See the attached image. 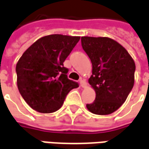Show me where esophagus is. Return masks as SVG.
<instances>
[{"instance_id": "34e87169", "label": "esophagus", "mask_w": 149, "mask_h": 149, "mask_svg": "<svg viewBox=\"0 0 149 149\" xmlns=\"http://www.w3.org/2000/svg\"><path fill=\"white\" fill-rule=\"evenodd\" d=\"M80 84H81V86L82 88H86L87 86V83L86 81V80H84V79L80 80Z\"/></svg>"}]
</instances>
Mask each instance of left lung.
<instances>
[{"label":"left lung","mask_w":149,"mask_h":149,"mask_svg":"<svg viewBox=\"0 0 149 149\" xmlns=\"http://www.w3.org/2000/svg\"><path fill=\"white\" fill-rule=\"evenodd\" d=\"M81 45L92 63L88 81L95 91V100L86 108L98 115L111 114L125 103L134 86V59L109 37L82 36Z\"/></svg>","instance_id":"left-lung-1"}]
</instances>
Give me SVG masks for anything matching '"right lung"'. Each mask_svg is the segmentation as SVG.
<instances>
[{
    "mask_svg": "<svg viewBox=\"0 0 149 149\" xmlns=\"http://www.w3.org/2000/svg\"><path fill=\"white\" fill-rule=\"evenodd\" d=\"M80 38L61 34L42 36L20 57L16 64L17 86L32 109L54 113L61 108L68 92L78 87L68 78L63 62Z\"/></svg>",
    "mask_w": 149,
    "mask_h": 149,
    "instance_id": "obj_1",
    "label": "right lung"
}]
</instances>
